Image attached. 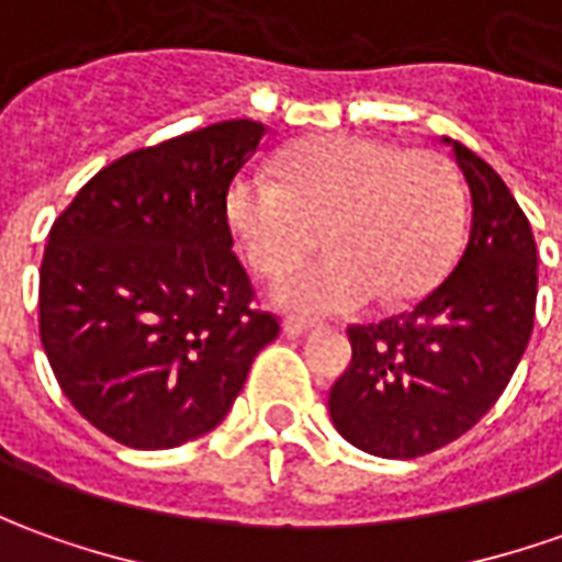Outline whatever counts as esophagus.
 Listing matches in <instances>:
<instances>
[{"label": "esophagus", "instance_id": "1", "mask_svg": "<svg viewBox=\"0 0 562 562\" xmlns=\"http://www.w3.org/2000/svg\"><path fill=\"white\" fill-rule=\"evenodd\" d=\"M313 329L311 319H297V316H289L285 323H282V331L289 335V338H297V335H307Z\"/></svg>", "mask_w": 562, "mask_h": 562}]
</instances>
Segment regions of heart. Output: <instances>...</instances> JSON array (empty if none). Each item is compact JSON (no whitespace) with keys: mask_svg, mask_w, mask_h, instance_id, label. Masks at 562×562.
<instances>
[{"mask_svg":"<svg viewBox=\"0 0 562 562\" xmlns=\"http://www.w3.org/2000/svg\"><path fill=\"white\" fill-rule=\"evenodd\" d=\"M227 217L258 273H280L319 246L329 255L282 273L270 297L304 316L425 297L449 273L464 236L452 162L366 135H323L280 159V181L239 175Z\"/></svg>","mask_w":562,"mask_h":562,"instance_id":"obj_1","label":"heart"}]
</instances>
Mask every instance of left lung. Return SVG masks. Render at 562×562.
Masks as SVG:
<instances>
[{"mask_svg":"<svg viewBox=\"0 0 562 562\" xmlns=\"http://www.w3.org/2000/svg\"><path fill=\"white\" fill-rule=\"evenodd\" d=\"M471 190L458 267L409 313L350 326L353 360L331 384V425L378 458H418L468 434L495 406L536 323L532 227L507 184L446 137Z\"/></svg>","mask_w":562,"mask_h":562,"instance_id":"1","label":"left lung"}]
</instances>
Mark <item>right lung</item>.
I'll return each instance as SVG.
<instances>
[{
	"label": "right lung",
	"instance_id": "right-lung-1",
	"mask_svg": "<svg viewBox=\"0 0 562 562\" xmlns=\"http://www.w3.org/2000/svg\"><path fill=\"white\" fill-rule=\"evenodd\" d=\"M265 125L227 120L128 153L60 212L40 270V338L72 409L132 449L224 422L280 335L233 255L227 190Z\"/></svg>",
	"mask_w": 562,
	"mask_h": 562
}]
</instances>
